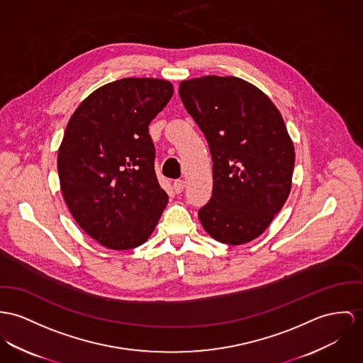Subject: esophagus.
I'll use <instances>...</instances> for the list:
<instances>
[{"label":"esophagus","mask_w":363,"mask_h":363,"mask_svg":"<svg viewBox=\"0 0 363 363\" xmlns=\"http://www.w3.org/2000/svg\"><path fill=\"white\" fill-rule=\"evenodd\" d=\"M185 188V181L184 179H175L172 184V189L175 194H181Z\"/></svg>","instance_id":"obj_1"}]
</instances>
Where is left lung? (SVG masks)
Segmentation results:
<instances>
[{"label": "left lung", "instance_id": "obj_1", "mask_svg": "<svg viewBox=\"0 0 363 363\" xmlns=\"http://www.w3.org/2000/svg\"><path fill=\"white\" fill-rule=\"evenodd\" d=\"M179 96L213 160V192L199 220L221 243H247L290 194L296 156L281 114L262 91L232 76L182 82Z\"/></svg>", "mask_w": 363, "mask_h": 363}]
</instances>
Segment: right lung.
Masks as SVG:
<instances>
[{
  "instance_id": "1",
  "label": "right lung",
  "mask_w": 363,
  "mask_h": 363,
  "mask_svg": "<svg viewBox=\"0 0 363 363\" xmlns=\"http://www.w3.org/2000/svg\"><path fill=\"white\" fill-rule=\"evenodd\" d=\"M159 79H121L94 91L70 117L57 152L63 199L102 246L138 247L168 203L155 172L149 124L172 96Z\"/></svg>"
}]
</instances>
